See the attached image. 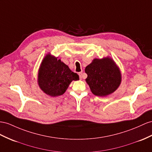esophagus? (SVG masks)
Wrapping results in <instances>:
<instances>
[{
  "label": "esophagus",
  "instance_id": "1",
  "mask_svg": "<svg viewBox=\"0 0 152 152\" xmlns=\"http://www.w3.org/2000/svg\"><path fill=\"white\" fill-rule=\"evenodd\" d=\"M78 75H79L80 80H82V78H83V72H80L78 73Z\"/></svg>",
  "mask_w": 152,
  "mask_h": 152
}]
</instances>
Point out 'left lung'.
Wrapping results in <instances>:
<instances>
[{
    "label": "left lung",
    "mask_w": 152,
    "mask_h": 152,
    "mask_svg": "<svg viewBox=\"0 0 152 152\" xmlns=\"http://www.w3.org/2000/svg\"><path fill=\"white\" fill-rule=\"evenodd\" d=\"M85 80L96 96H107L117 90L121 82V74L114 61L109 57L95 58L85 69Z\"/></svg>",
    "instance_id": "1"
}]
</instances>
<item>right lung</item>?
<instances>
[{
	"label": "right lung",
	"instance_id": "add662e5",
	"mask_svg": "<svg viewBox=\"0 0 152 152\" xmlns=\"http://www.w3.org/2000/svg\"><path fill=\"white\" fill-rule=\"evenodd\" d=\"M78 80L76 73L50 53L44 57L38 70L39 87L46 94L52 97L64 94L72 81Z\"/></svg>",
	"mask_w": 152,
	"mask_h": 152
}]
</instances>
